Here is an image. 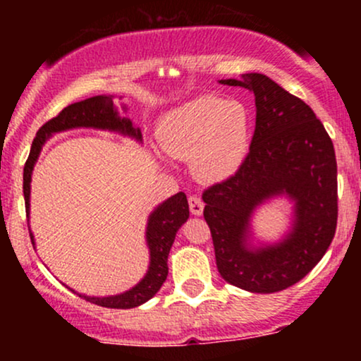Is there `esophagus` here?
Returning <instances> with one entry per match:
<instances>
[{
	"label": "esophagus",
	"mask_w": 361,
	"mask_h": 361,
	"mask_svg": "<svg viewBox=\"0 0 361 361\" xmlns=\"http://www.w3.org/2000/svg\"><path fill=\"white\" fill-rule=\"evenodd\" d=\"M188 205L190 212L193 215H202V212H204V202H202V198L197 197V195H192V197L188 198Z\"/></svg>",
	"instance_id": "34e87169"
}]
</instances>
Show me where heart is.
Instances as JSON below:
<instances>
[{"label": "heart", "instance_id": "heart-1", "mask_svg": "<svg viewBox=\"0 0 361 361\" xmlns=\"http://www.w3.org/2000/svg\"><path fill=\"white\" fill-rule=\"evenodd\" d=\"M156 135L168 156L192 159L198 180L221 183L241 169L250 151V111L239 102L195 98L168 111Z\"/></svg>", "mask_w": 361, "mask_h": 361}]
</instances>
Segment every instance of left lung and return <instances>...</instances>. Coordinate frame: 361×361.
Wrapping results in <instances>:
<instances>
[{"mask_svg": "<svg viewBox=\"0 0 361 361\" xmlns=\"http://www.w3.org/2000/svg\"><path fill=\"white\" fill-rule=\"evenodd\" d=\"M221 82L255 94L256 127L241 169L202 195L217 270L227 283L247 292H280L316 267L336 233L333 140L307 103L264 74ZM279 194L294 202L293 229L280 243L255 248L249 243L252 212Z\"/></svg>", "mask_w": 361, "mask_h": 361, "instance_id": "obj_1", "label": "left lung"}]
</instances>
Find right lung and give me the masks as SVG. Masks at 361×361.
Segmentation results:
<instances>
[{
  "instance_id": "add662e5",
  "label": "right lung",
  "mask_w": 361,
  "mask_h": 361,
  "mask_svg": "<svg viewBox=\"0 0 361 361\" xmlns=\"http://www.w3.org/2000/svg\"><path fill=\"white\" fill-rule=\"evenodd\" d=\"M102 128V130H114L120 134L128 135L137 140H142V134L139 128L132 126V122L126 117H118V111L115 109L111 97H100L88 98L73 105L66 106L64 110L59 111V115L45 122L37 132L34 142H32L30 154H28L27 163L23 168V197H25V209L30 210V181L32 171L37 163L40 151L45 140L51 137L52 134L62 130H69V128ZM188 200L183 192L173 195L163 204L157 205L154 212L149 215L146 239L149 252H151V263H149V270L142 280L139 281L135 287H132L127 292L118 293V295L110 297H85L91 304L102 305V307L110 309H132L137 305L144 304L149 299L156 295V292L163 287L164 280L168 276V255L171 250L173 243H175V235L181 226L188 219ZM32 244L34 243V235L30 233ZM74 292V290H73Z\"/></svg>"
}]
</instances>
